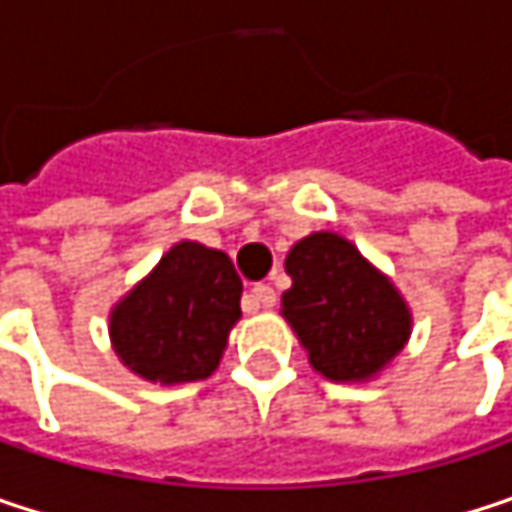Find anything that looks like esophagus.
Returning <instances> with one entry per match:
<instances>
[{"mask_svg":"<svg viewBox=\"0 0 512 512\" xmlns=\"http://www.w3.org/2000/svg\"><path fill=\"white\" fill-rule=\"evenodd\" d=\"M249 299H252L255 308H272V305H275V290H272L269 284H255V287L249 290Z\"/></svg>","mask_w":512,"mask_h":512,"instance_id":"1","label":"esophagus"}]
</instances>
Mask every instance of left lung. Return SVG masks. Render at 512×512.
Listing matches in <instances>:
<instances>
[{
    "label": "left lung",
    "instance_id": "obj_1",
    "mask_svg": "<svg viewBox=\"0 0 512 512\" xmlns=\"http://www.w3.org/2000/svg\"><path fill=\"white\" fill-rule=\"evenodd\" d=\"M281 317L311 367L332 382H370L403 353L412 311L394 281L335 231L302 237L284 260Z\"/></svg>",
    "mask_w": 512,
    "mask_h": 512
}]
</instances>
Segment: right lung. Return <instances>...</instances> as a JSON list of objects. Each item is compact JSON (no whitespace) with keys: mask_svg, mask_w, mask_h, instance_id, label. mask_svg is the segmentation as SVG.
<instances>
[{"mask_svg":"<svg viewBox=\"0 0 512 512\" xmlns=\"http://www.w3.org/2000/svg\"><path fill=\"white\" fill-rule=\"evenodd\" d=\"M243 281L231 257L195 240L174 243L109 311L115 356L136 376L180 385L207 379L240 320Z\"/></svg>","mask_w":512,"mask_h":512,"instance_id":"1","label":"right lung"}]
</instances>
